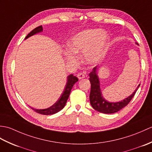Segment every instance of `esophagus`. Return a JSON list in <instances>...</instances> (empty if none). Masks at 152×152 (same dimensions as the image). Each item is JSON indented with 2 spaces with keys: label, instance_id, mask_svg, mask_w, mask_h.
I'll use <instances>...</instances> for the list:
<instances>
[{
  "label": "esophagus",
  "instance_id": "esophagus-1",
  "mask_svg": "<svg viewBox=\"0 0 152 152\" xmlns=\"http://www.w3.org/2000/svg\"><path fill=\"white\" fill-rule=\"evenodd\" d=\"M85 75H86V72H79L78 74V75H77V77H78V78L79 80H81L82 78H85Z\"/></svg>",
  "mask_w": 152,
  "mask_h": 152
}]
</instances>
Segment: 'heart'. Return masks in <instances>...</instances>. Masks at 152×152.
<instances>
[{
	"label": "heart",
	"mask_w": 152,
	"mask_h": 152,
	"mask_svg": "<svg viewBox=\"0 0 152 152\" xmlns=\"http://www.w3.org/2000/svg\"><path fill=\"white\" fill-rule=\"evenodd\" d=\"M108 43V35L99 28H90L80 32L69 42L70 50L64 51V56L70 62L76 60L75 54L83 53L87 64L98 63L104 57Z\"/></svg>",
	"instance_id": "heart-1"
}]
</instances>
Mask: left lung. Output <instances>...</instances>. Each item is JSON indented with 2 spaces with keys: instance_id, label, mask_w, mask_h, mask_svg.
I'll list each match as a JSON object with an SVG mask.
<instances>
[{
  "instance_id": "left-lung-1",
  "label": "left lung",
  "mask_w": 152,
  "mask_h": 152,
  "mask_svg": "<svg viewBox=\"0 0 152 152\" xmlns=\"http://www.w3.org/2000/svg\"><path fill=\"white\" fill-rule=\"evenodd\" d=\"M136 44L138 45L137 43ZM100 67L101 66L98 65L96 66L89 74V79L91 82V91L89 95L90 103L92 107L96 111L103 114H113L120 110L129 103L139 88L140 84L137 86L135 91L127 98L119 102H109L102 96L100 88V81L98 76V70Z\"/></svg>"
}]
</instances>
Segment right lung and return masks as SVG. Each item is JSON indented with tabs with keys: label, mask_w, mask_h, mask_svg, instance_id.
Returning <instances> with one entry per match:
<instances>
[{
	"label": "right lung",
	"mask_w": 152,
	"mask_h": 152,
	"mask_svg": "<svg viewBox=\"0 0 152 152\" xmlns=\"http://www.w3.org/2000/svg\"><path fill=\"white\" fill-rule=\"evenodd\" d=\"M42 31H43L42 26H39L37 28H35L34 29H33L31 32V33H29L27 34V36L25 37V40H26L27 38H29L31 36H33L34 34L41 33V32ZM78 81V79L77 77L74 76L73 74H70V75L67 76V82H66L65 87H64V91L56 103H54V104L52 106H51L50 107L48 108H45V109H35L33 108H31L33 109L34 111L38 113V114H43V115H51V114H56V113L58 112H59L64 107L67 100L69 97L71 89H72L74 83Z\"/></svg>",
	"instance_id": "add662e5"
}]
</instances>
